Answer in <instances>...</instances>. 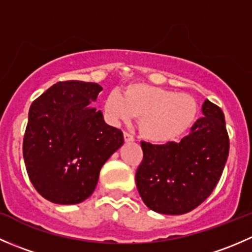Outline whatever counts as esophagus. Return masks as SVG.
I'll use <instances>...</instances> for the list:
<instances>
[{
    "label": "esophagus",
    "mask_w": 252,
    "mask_h": 252,
    "mask_svg": "<svg viewBox=\"0 0 252 252\" xmlns=\"http://www.w3.org/2000/svg\"><path fill=\"white\" fill-rule=\"evenodd\" d=\"M124 140H126V142L134 141V136L130 135L129 133H126V131H124Z\"/></svg>",
    "instance_id": "34e87169"
}]
</instances>
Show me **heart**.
<instances>
[{"instance_id":"1","label":"heart","mask_w":252,"mask_h":252,"mask_svg":"<svg viewBox=\"0 0 252 252\" xmlns=\"http://www.w3.org/2000/svg\"><path fill=\"white\" fill-rule=\"evenodd\" d=\"M103 110L114 123L138 117V128L145 140L171 144L189 131L196 119L197 103L188 94H175L149 84H130L122 94H108Z\"/></svg>"}]
</instances>
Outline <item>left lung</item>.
Segmentation results:
<instances>
[{
  "instance_id": "obj_1",
  "label": "left lung",
  "mask_w": 252,
  "mask_h": 252,
  "mask_svg": "<svg viewBox=\"0 0 252 252\" xmlns=\"http://www.w3.org/2000/svg\"><path fill=\"white\" fill-rule=\"evenodd\" d=\"M144 158L135 174L144 204L162 215H184L205 201L217 185L229 154L224 114L211 101L180 142L141 141Z\"/></svg>"
}]
</instances>
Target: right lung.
<instances>
[{"label":"right lung","instance_id":"1","mask_svg":"<svg viewBox=\"0 0 252 252\" xmlns=\"http://www.w3.org/2000/svg\"><path fill=\"white\" fill-rule=\"evenodd\" d=\"M101 90L96 83L60 81L30 106L23 157L30 182L48 201L88 199L105 162L123 145V133L91 107Z\"/></svg>","mask_w":252,"mask_h":252}]
</instances>
